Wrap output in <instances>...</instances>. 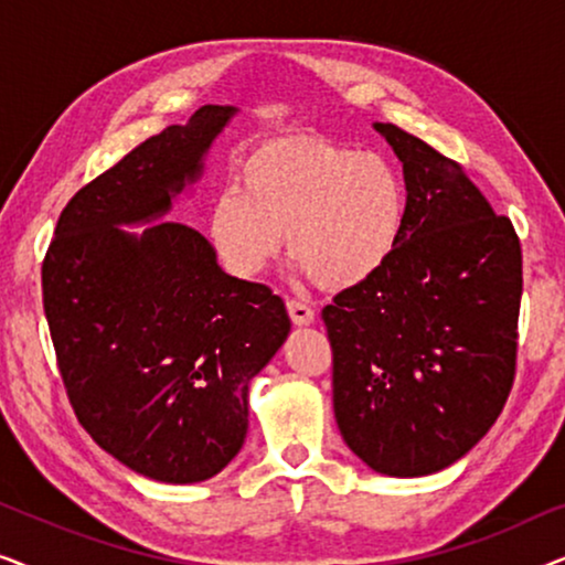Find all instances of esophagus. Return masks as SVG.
Here are the masks:
<instances>
[{"mask_svg":"<svg viewBox=\"0 0 565 565\" xmlns=\"http://www.w3.org/2000/svg\"><path fill=\"white\" fill-rule=\"evenodd\" d=\"M288 313H290V319L298 323V327H308V323L313 321V308L308 306L306 300L290 298L288 300Z\"/></svg>","mask_w":565,"mask_h":565,"instance_id":"esophagus-1","label":"esophagus"}]
</instances>
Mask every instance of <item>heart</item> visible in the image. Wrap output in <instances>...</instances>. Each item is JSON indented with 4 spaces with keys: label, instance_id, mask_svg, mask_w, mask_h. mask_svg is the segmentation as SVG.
Masks as SVG:
<instances>
[{
    "label": "heart",
    "instance_id": "obj_1",
    "mask_svg": "<svg viewBox=\"0 0 565 565\" xmlns=\"http://www.w3.org/2000/svg\"><path fill=\"white\" fill-rule=\"evenodd\" d=\"M244 188L215 198L211 234L226 267L254 277L277 257L282 231L298 269L323 288L375 275L406 226V182L393 161L323 138H280L244 159Z\"/></svg>",
    "mask_w": 565,
    "mask_h": 565
}]
</instances>
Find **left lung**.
<instances>
[{
    "mask_svg": "<svg viewBox=\"0 0 565 565\" xmlns=\"http://www.w3.org/2000/svg\"><path fill=\"white\" fill-rule=\"evenodd\" d=\"M406 226L391 259L321 311L334 416L375 473L416 478L460 460L514 383L522 246L458 161L393 122Z\"/></svg>",
    "mask_w": 565,
    "mask_h": 565,
    "instance_id": "8db88e82",
    "label": "left lung"
}]
</instances>
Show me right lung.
<instances>
[{
  "instance_id": "add662e5",
  "label": "right lung",
  "mask_w": 565,
  "mask_h": 565,
  "mask_svg": "<svg viewBox=\"0 0 565 565\" xmlns=\"http://www.w3.org/2000/svg\"><path fill=\"white\" fill-rule=\"evenodd\" d=\"M236 115L203 105L76 192L43 259V308L76 419L161 483L213 478L242 450L249 383L290 334L280 296L231 277L200 231L161 221Z\"/></svg>"
}]
</instances>
